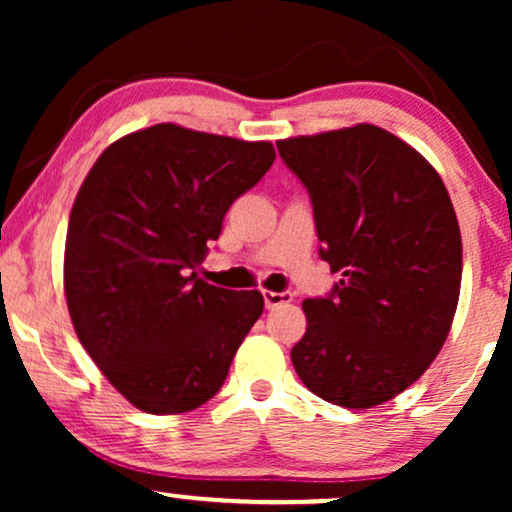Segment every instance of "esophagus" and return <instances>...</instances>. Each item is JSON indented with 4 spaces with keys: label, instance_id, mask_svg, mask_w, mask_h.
<instances>
[{
    "label": "esophagus",
    "instance_id": "esophagus-1",
    "mask_svg": "<svg viewBox=\"0 0 512 512\" xmlns=\"http://www.w3.org/2000/svg\"><path fill=\"white\" fill-rule=\"evenodd\" d=\"M263 300H265V307H277V305H284V303H291L293 300V293L291 291H263Z\"/></svg>",
    "mask_w": 512,
    "mask_h": 512
}]
</instances>
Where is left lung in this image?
Masks as SVG:
<instances>
[{"mask_svg": "<svg viewBox=\"0 0 512 512\" xmlns=\"http://www.w3.org/2000/svg\"><path fill=\"white\" fill-rule=\"evenodd\" d=\"M277 151L310 193L319 256L340 275L303 303L293 368L333 405L391 401L431 366L457 312L461 233L443 179L370 123L279 139Z\"/></svg>", "mask_w": 512, "mask_h": 512, "instance_id": "left-lung-1", "label": "left lung"}]
</instances>
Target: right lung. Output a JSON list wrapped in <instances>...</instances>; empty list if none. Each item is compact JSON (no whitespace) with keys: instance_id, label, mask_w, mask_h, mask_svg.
<instances>
[{"instance_id":"1","label":"right lung","mask_w":512,"mask_h":512,"mask_svg":"<svg viewBox=\"0 0 512 512\" xmlns=\"http://www.w3.org/2000/svg\"><path fill=\"white\" fill-rule=\"evenodd\" d=\"M275 163L270 142L158 123L104 149L69 214L65 296L81 345L135 408L207 403L263 314L261 291L198 277L230 205Z\"/></svg>"}]
</instances>
